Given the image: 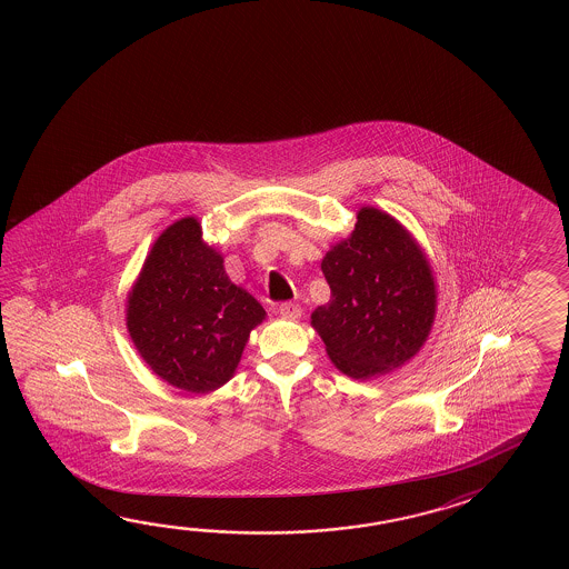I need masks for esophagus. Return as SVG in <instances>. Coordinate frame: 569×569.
I'll return each mask as SVG.
<instances>
[{
    "mask_svg": "<svg viewBox=\"0 0 569 569\" xmlns=\"http://www.w3.org/2000/svg\"><path fill=\"white\" fill-rule=\"evenodd\" d=\"M279 316L283 320H300L302 318V308L298 303L286 302L279 306Z\"/></svg>",
    "mask_w": 569,
    "mask_h": 569,
    "instance_id": "1",
    "label": "esophagus"
}]
</instances>
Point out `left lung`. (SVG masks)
<instances>
[{
	"instance_id": "8db88e82",
	"label": "left lung",
	"mask_w": 569,
	"mask_h": 569,
	"mask_svg": "<svg viewBox=\"0 0 569 569\" xmlns=\"http://www.w3.org/2000/svg\"><path fill=\"white\" fill-rule=\"evenodd\" d=\"M330 300L312 313L338 371L367 381L407 365L436 320L433 269L416 237L375 207L357 212L347 239L328 249Z\"/></svg>"
}]
</instances>
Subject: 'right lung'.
Instances as JSON below:
<instances>
[{
	"instance_id": "obj_1",
	"label": "right lung",
	"mask_w": 569,
	"mask_h": 569,
	"mask_svg": "<svg viewBox=\"0 0 569 569\" xmlns=\"http://www.w3.org/2000/svg\"><path fill=\"white\" fill-rule=\"evenodd\" d=\"M194 217L172 222L151 244L126 302V325L143 362L186 393L232 379L263 306L234 286Z\"/></svg>"
}]
</instances>
